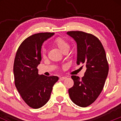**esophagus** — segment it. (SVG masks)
I'll list each match as a JSON object with an SVG mask.
<instances>
[{
    "label": "esophagus",
    "mask_w": 121,
    "mask_h": 121,
    "mask_svg": "<svg viewBox=\"0 0 121 121\" xmlns=\"http://www.w3.org/2000/svg\"><path fill=\"white\" fill-rule=\"evenodd\" d=\"M65 79H67V77L63 76V77H60V81H64V80H65Z\"/></svg>",
    "instance_id": "obj_1"
}]
</instances>
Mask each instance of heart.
I'll list each match as a JSON object with an SVG mask.
<instances>
[{
  "instance_id": "b5f03b06",
  "label": "heart",
  "mask_w": 121,
  "mask_h": 121,
  "mask_svg": "<svg viewBox=\"0 0 121 121\" xmlns=\"http://www.w3.org/2000/svg\"><path fill=\"white\" fill-rule=\"evenodd\" d=\"M53 44L55 47L58 48L64 53H67L70 48V43H68L65 39H64V38L60 37H56V39H54L53 42ZM46 54H47V51H46L45 49H42V57H45Z\"/></svg>"
}]
</instances>
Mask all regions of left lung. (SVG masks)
<instances>
[{
	"mask_svg": "<svg viewBox=\"0 0 121 121\" xmlns=\"http://www.w3.org/2000/svg\"><path fill=\"white\" fill-rule=\"evenodd\" d=\"M77 43V64L85 65L86 70L82 79L72 76L73 86L68 90L70 99L81 107L93 103L104 86L108 73V64L102 43L94 35L79 31L67 32Z\"/></svg>",
	"mask_w": 121,
	"mask_h": 121,
	"instance_id": "obj_1",
	"label": "left lung"
}]
</instances>
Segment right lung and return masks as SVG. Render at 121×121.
Listing matches in <instances>:
<instances>
[{
	"label": "right lung",
	"mask_w": 121,
	"mask_h": 121,
	"mask_svg": "<svg viewBox=\"0 0 121 121\" xmlns=\"http://www.w3.org/2000/svg\"><path fill=\"white\" fill-rule=\"evenodd\" d=\"M54 33H39L29 36L17 49L14 62V84L22 99L29 107L39 108L50 99L53 86L59 79L55 76L38 74L42 60L41 47Z\"/></svg>",
	"instance_id": "add662e5"
}]
</instances>
